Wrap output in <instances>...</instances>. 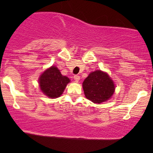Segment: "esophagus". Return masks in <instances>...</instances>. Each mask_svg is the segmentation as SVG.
Returning a JSON list of instances; mask_svg holds the SVG:
<instances>
[{
  "instance_id": "34e87169",
  "label": "esophagus",
  "mask_w": 153,
  "mask_h": 153,
  "mask_svg": "<svg viewBox=\"0 0 153 153\" xmlns=\"http://www.w3.org/2000/svg\"><path fill=\"white\" fill-rule=\"evenodd\" d=\"M74 80H75V82H78L79 80H80V76H79V75H75Z\"/></svg>"
}]
</instances>
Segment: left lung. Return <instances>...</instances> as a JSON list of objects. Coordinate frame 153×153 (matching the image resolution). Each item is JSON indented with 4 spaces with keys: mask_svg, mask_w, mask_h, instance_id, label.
Returning a JSON list of instances; mask_svg holds the SVG:
<instances>
[{
    "mask_svg": "<svg viewBox=\"0 0 153 153\" xmlns=\"http://www.w3.org/2000/svg\"><path fill=\"white\" fill-rule=\"evenodd\" d=\"M82 88L88 99L95 103H101L111 98L115 85L108 73L96 71L91 73L84 80Z\"/></svg>",
    "mask_w": 153,
    "mask_h": 153,
    "instance_id": "8db88e82",
    "label": "left lung"
}]
</instances>
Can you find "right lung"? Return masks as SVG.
<instances>
[{
    "mask_svg": "<svg viewBox=\"0 0 153 153\" xmlns=\"http://www.w3.org/2000/svg\"><path fill=\"white\" fill-rule=\"evenodd\" d=\"M71 80L61 74L59 69L52 66L40 75L39 84L41 91L50 99H56L62 94Z\"/></svg>",
    "mask_w": 153,
    "mask_h": 153,
    "instance_id": "add662e5",
    "label": "right lung"
}]
</instances>
